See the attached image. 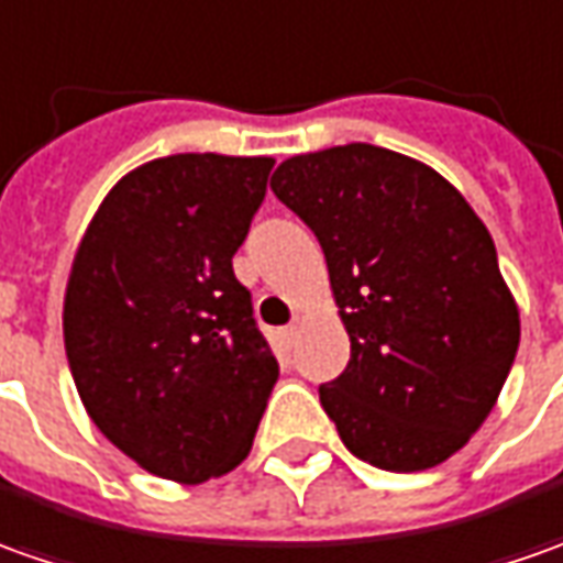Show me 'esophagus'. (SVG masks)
I'll list each match as a JSON object with an SVG mask.
<instances>
[{"label":"esophagus","mask_w":563,"mask_h":563,"mask_svg":"<svg viewBox=\"0 0 563 563\" xmlns=\"http://www.w3.org/2000/svg\"><path fill=\"white\" fill-rule=\"evenodd\" d=\"M298 330H301V317H296V320H292V323H289V327L283 330V339H286V342L292 345V342L298 339Z\"/></svg>","instance_id":"1"}]
</instances>
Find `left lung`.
I'll use <instances>...</instances> for the list:
<instances>
[{
  "label": "left lung",
  "instance_id": "1",
  "mask_svg": "<svg viewBox=\"0 0 563 563\" xmlns=\"http://www.w3.org/2000/svg\"><path fill=\"white\" fill-rule=\"evenodd\" d=\"M271 190L317 233L351 339L345 373L320 385L342 443L385 472L446 462L521 342L487 224L441 172L373 144L289 156Z\"/></svg>",
  "mask_w": 563,
  "mask_h": 563
}]
</instances>
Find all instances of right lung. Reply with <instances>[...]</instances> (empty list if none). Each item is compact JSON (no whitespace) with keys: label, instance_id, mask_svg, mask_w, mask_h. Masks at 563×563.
<instances>
[{"label":"right lung","instance_id":"right-lung-1","mask_svg":"<svg viewBox=\"0 0 563 563\" xmlns=\"http://www.w3.org/2000/svg\"><path fill=\"white\" fill-rule=\"evenodd\" d=\"M271 156L172 153L110 187L73 255L64 347L91 422L144 472L202 484L250 456L280 366L233 277Z\"/></svg>","mask_w":563,"mask_h":563}]
</instances>
